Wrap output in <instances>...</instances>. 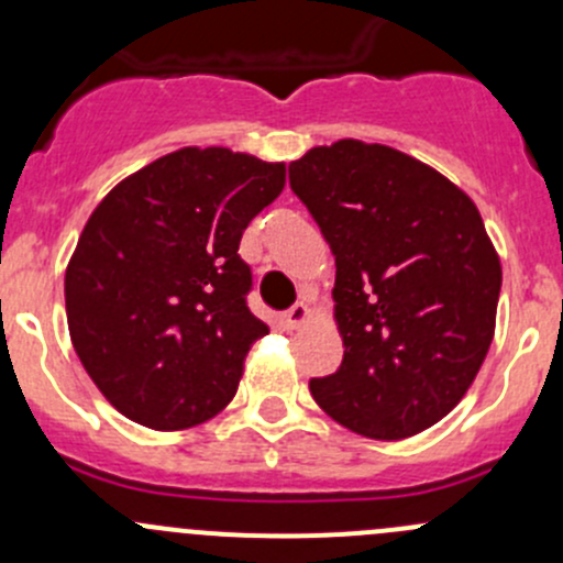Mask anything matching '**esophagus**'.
<instances>
[{
	"mask_svg": "<svg viewBox=\"0 0 563 563\" xmlns=\"http://www.w3.org/2000/svg\"><path fill=\"white\" fill-rule=\"evenodd\" d=\"M308 321H310V308L305 302H297L286 316H283L286 329H299V327H305Z\"/></svg>",
	"mask_w": 563,
	"mask_h": 563,
	"instance_id": "obj_1",
	"label": "esophagus"
}]
</instances>
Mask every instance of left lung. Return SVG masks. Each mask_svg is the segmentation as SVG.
Segmentation results:
<instances>
[{
    "instance_id": "8db88e82",
    "label": "left lung",
    "mask_w": 563,
    "mask_h": 563,
    "mask_svg": "<svg viewBox=\"0 0 563 563\" xmlns=\"http://www.w3.org/2000/svg\"><path fill=\"white\" fill-rule=\"evenodd\" d=\"M334 255L343 362L313 378L343 428L400 441L433 428L474 384L496 332L501 261L476 203L428 163L356 139L288 166Z\"/></svg>"
}]
</instances>
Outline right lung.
<instances>
[{
	"label": "right lung",
	"mask_w": 563,
	"mask_h": 563,
	"mask_svg": "<svg viewBox=\"0 0 563 563\" xmlns=\"http://www.w3.org/2000/svg\"><path fill=\"white\" fill-rule=\"evenodd\" d=\"M286 185V163L185 146L95 207L65 272L73 349L103 397L152 430L207 422L234 400L250 345L247 223Z\"/></svg>",
	"instance_id": "obj_1"
}]
</instances>
